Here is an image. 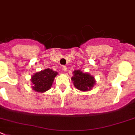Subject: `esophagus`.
I'll list each match as a JSON object with an SVG mask.
<instances>
[{
    "label": "esophagus",
    "instance_id": "esophagus-1",
    "mask_svg": "<svg viewBox=\"0 0 135 135\" xmlns=\"http://www.w3.org/2000/svg\"><path fill=\"white\" fill-rule=\"evenodd\" d=\"M62 70H63V71L66 72V70H67V68H66V66H62Z\"/></svg>",
    "mask_w": 135,
    "mask_h": 135
}]
</instances>
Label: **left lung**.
Returning a JSON list of instances; mask_svg holds the SVG:
<instances>
[{
    "label": "left lung",
    "instance_id": "left-lung-1",
    "mask_svg": "<svg viewBox=\"0 0 135 135\" xmlns=\"http://www.w3.org/2000/svg\"><path fill=\"white\" fill-rule=\"evenodd\" d=\"M71 80L75 88L80 91H89L96 84L94 76L80 70H74L73 76L71 77Z\"/></svg>",
    "mask_w": 135,
    "mask_h": 135
}]
</instances>
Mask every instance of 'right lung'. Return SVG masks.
Here are the masks:
<instances>
[{
    "label": "right lung",
    "mask_w": 135,
    "mask_h": 135,
    "mask_svg": "<svg viewBox=\"0 0 135 135\" xmlns=\"http://www.w3.org/2000/svg\"><path fill=\"white\" fill-rule=\"evenodd\" d=\"M57 75V72L50 69H45L43 70L35 73L31 79L32 90L39 93L47 91L51 88L55 78Z\"/></svg>",
    "instance_id": "1"
}]
</instances>
